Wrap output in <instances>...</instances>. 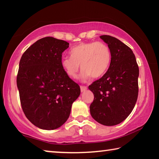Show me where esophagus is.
Listing matches in <instances>:
<instances>
[{"label": "esophagus", "mask_w": 159, "mask_h": 159, "mask_svg": "<svg viewBox=\"0 0 159 159\" xmlns=\"http://www.w3.org/2000/svg\"><path fill=\"white\" fill-rule=\"evenodd\" d=\"M80 91H81V92H84V91L87 90V87L84 85H80Z\"/></svg>", "instance_id": "esophagus-1"}]
</instances>
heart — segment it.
<instances>
[{
	"mask_svg": "<svg viewBox=\"0 0 159 159\" xmlns=\"http://www.w3.org/2000/svg\"><path fill=\"white\" fill-rule=\"evenodd\" d=\"M70 57H64L61 66L67 76L74 79L80 69L83 70L80 79L85 81L103 76L111 60L109 47L103 42L81 43L70 50Z\"/></svg>",
	"mask_w": 159,
	"mask_h": 159,
	"instance_id": "obj_1",
	"label": "heart"
}]
</instances>
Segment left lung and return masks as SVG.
<instances>
[{"mask_svg":"<svg viewBox=\"0 0 159 159\" xmlns=\"http://www.w3.org/2000/svg\"><path fill=\"white\" fill-rule=\"evenodd\" d=\"M108 45L111 60L101 79L89 85L94 94L90 114L104 125L119 124L133 111L138 96L139 67L132 50L116 38L99 36Z\"/></svg>","mask_w":159,"mask_h":159,"instance_id":"left-lung-1","label":"left lung"}]
</instances>
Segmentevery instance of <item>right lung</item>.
<instances>
[{"label": "right lung", "instance_id": "right-lung-1", "mask_svg": "<svg viewBox=\"0 0 159 159\" xmlns=\"http://www.w3.org/2000/svg\"><path fill=\"white\" fill-rule=\"evenodd\" d=\"M69 43L45 37L21 56L17 76L21 108L29 121L43 130L60 128L69 117L80 86L61 66Z\"/></svg>", "mask_w": 159, "mask_h": 159}]
</instances>
